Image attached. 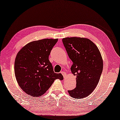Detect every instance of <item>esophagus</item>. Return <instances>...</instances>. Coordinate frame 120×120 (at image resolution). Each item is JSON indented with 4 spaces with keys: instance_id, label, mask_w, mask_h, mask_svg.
I'll return each instance as SVG.
<instances>
[{
    "instance_id": "1",
    "label": "esophagus",
    "mask_w": 120,
    "mask_h": 120,
    "mask_svg": "<svg viewBox=\"0 0 120 120\" xmlns=\"http://www.w3.org/2000/svg\"><path fill=\"white\" fill-rule=\"evenodd\" d=\"M61 73H62V74L63 75V76H64V78H66V73H65V72L62 71V72H61Z\"/></svg>"
}]
</instances>
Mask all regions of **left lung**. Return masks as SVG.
<instances>
[{"label": "left lung", "mask_w": 120, "mask_h": 120, "mask_svg": "<svg viewBox=\"0 0 120 120\" xmlns=\"http://www.w3.org/2000/svg\"><path fill=\"white\" fill-rule=\"evenodd\" d=\"M62 41L73 63L71 73L76 77V88L68 92L74 98H86L92 93L100 80L103 69L100 52L93 42L86 38H66Z\"/></svg>", "instance_id": "obj_1"}]
</instances>
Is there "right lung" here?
<instances>
[{
	"label": "right lung",
	"mask_w": 120,
	"mask_h": 120,
	"mask_svg": "<svg viewBox=\"0 0 120 120\" xmlns=\"http://www.w3.org/2000/svg\"><path fill=\"white\" fill-rule=\"evenodd\" d=\"M58 39L34 41L18 52L15 62V74L20 87L32 97H40L48 90L55 79H63L55 73L49 60L51 51Z\"/></svg>",
	"instance_id": "1"
}]
</instances>
